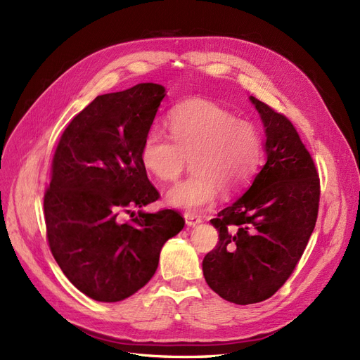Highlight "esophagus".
Returning a JSON list of instances; mask_svg holds the SVG:
<instances>
[{
  "instance_id": "1",
  "label": "esophagus",
  "mask_w": 360,
  "mask_h": 360,
  "mask_svg": "<svg viewBox=\"0 0 360 360\" xmlns=\"http://www.w3.org/2000/svg\"><path fill=\"white\" fill-rule=\"evenodd\" d=\"M184 218H185V223H187V226H195L202 221L200 215L193 214V212H185Z\"/></svg>"
}]
</instances>
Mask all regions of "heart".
<instances>
[{
  "label": "heart",
  "mask_w": 360,
  "mask_h": 360,
  "mask_svg": "<svg viewBox=\"0 0 360 360\" xmlns=\"http://www.w3.org/2000/svg\"><path fill=\"white\" fill-rule=\"evenodd\" d=\"M167 125L172 141L160 130H149L141 160L160 181H175L190 158L193 172L166 193L172 206L199 210L214 200L218 187L240 188L259 165L262 141L256 127L212 101L194 98L179 104Z\"/></svg>",
  "instance_id": "b5f03b06"
}]
</instances>
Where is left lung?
Here are the masks:
<instances>
[{
  "label": "left lung",
  "mask_w": 360,
  "mask_h": 360,
  "mask_svg": "<svg viewBox=\"0 0 360 360\" xmlns=\"http://www.w3.org/2000/svg\"><path fill=\"white\" fill-rule=\"evenodd\" d=\"M264 127L266 161L250 188L211 224L218 243L202 268L217 295L238 305L271 297L295 271L316 227L320 181L305 145L284 115L250 96Z\"/></svg>",
  "instance_id": "1"
}]
</instances>
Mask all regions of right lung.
<instances>
[{
    "label": "right lung",
    "mask_w": 360,
    "mask_h": 360,
    "mask_svg": "<svg viewBox=\"0 0 360 360\" xmlns=\"http://www.w3.org/2000/svg\"><path fill=\"white\" fill-rule=\"evenodd\" d=\"M166 88L139 84L98 96L64 130L44 193L49 247L64 275L98 302L141 290L158 268L160 251L182 230L172 210L121 214L158 199L141 160L143 139Z\"/></svg>",
    "instance_id": "right-lung-1"
}]
</instances>
